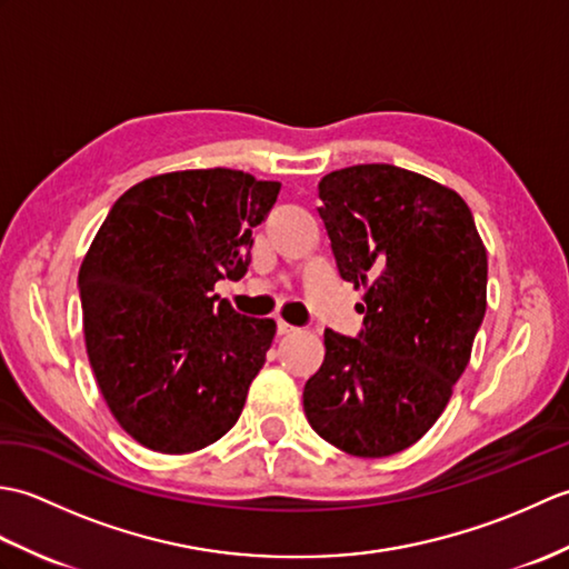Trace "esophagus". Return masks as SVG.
<instances>
[{
    "label": "esophagus",
    "instance_id": "34e87169",
    "mask_svg": "<svg viewBox=\"0 0 569 569\" xmlns=\"http://www.w3.org/2000/svg\"><path fill=\"white\" fill-rule=\"evenodd\" d=\"M276 330H278V335H291V332H296L298 328H293V325H288L286 320L278 318V320H276Z\"/></svg>",
    "mask_w": 569,
    "mask_h": 569
}]
</instances>
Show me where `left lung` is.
Listing matches in <instances>:
<instances>
[{
    "instance_id": "8db88e82",
    "label": "left lung",
    "mask_w": 569,
    "mask_h": 569,
    "mask_svg": "<svg viewBox=\"0 0 569 569\" xmlns=\"http://www.w3.org/2000/svg\"><path fill=\"white\" fill-rule=\"evenodd\" d=\"M337 271L365 288L357 337L325 330L306 418L355 457L406 450L440 418L487 312V249L455 190L389 163L320 180Z\"/></svg>"
}]
</instances>
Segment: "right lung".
<instances>
[{"instance_id": "obj_1", "label": "right lung", "mask_w": 569, "mask_h": 569, "mask_svg": "<svg viewBox=\"0 0 569 569\" xmlns=\"http://www.w3.org/2000/svg\"><path fill=\"white\" fill-rule=\"evenodd\" d=\"M281 183L232 168L141 180L119 198L84 257L78 288L90 367L131 438L186 455L239 420L276 322L212 293L241 278L251 229Z\"/></svg>"}]
</instances>
